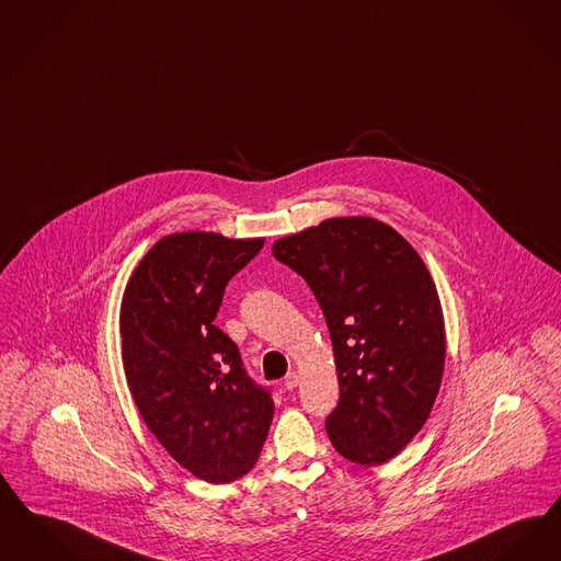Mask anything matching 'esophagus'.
Masks as SVG:
<instances>
[{
    "label": "esophagus",
    "mask_w": 561,
    "mask_h": 561,
    "mask_svg": "<svg viewBox=\"0 0 561 561\" xmlns=\"http://www.w3.org/2000/svg\"><path fill=\"white\" fill-rule=\"evenodd\" d=\"M284 386H286L288 390L296 388V386H298V374H296V371L288 374V376H286V380H284Z\"/></svg>",
    "instance_id": "1"
}]
</instances>
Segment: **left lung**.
I'll list each match as a JSON object with an SVG mask.
<instances>
[{
    "instance_id": "left-lung-1",
    "label": "left lung",
    "mask_w": 561,
    "mask_h": 561,
    "mask_svg": "<svg viewBox=\"0 0 561 561\" xmlns=\"http://www.w3.org/2000/svg\"><path fill=\"white\" fill-rule=\"evenodd\" d=\"M305 277L334 344L337 453L380 466L422 430L440 390L447 332L436 284L403 236L374 217H332L273 242Z\"/></svg>"
}]
</instances>
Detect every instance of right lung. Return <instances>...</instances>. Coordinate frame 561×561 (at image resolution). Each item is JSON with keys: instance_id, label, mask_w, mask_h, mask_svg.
<instances>
[{"instance_id": "obj_1", "label": "right lung", "mask_w": 561, "mask_h": 561, "mask_svg": "<svg viewBox=\"0 0 561 561\" xmlns=\"http://www.w3.org/2000/svg\"><path fill=\"white\" fill-rule=\"evenodd\" d=\"M265 238L181 231L137 263L121 300L123 369L135 407L158 443L210 484L254 468L273 401L248 378L238 346L215 325L227 282Z\"/></svg>"}]
</instances>
